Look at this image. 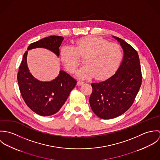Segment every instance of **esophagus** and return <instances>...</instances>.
I'll return each mask as SVG.
<instances>
[{"label":"esophagus","instance_id":"obj_1","mask_svg":"<svg viewBox=\"0 0 160 160\" xmlns=\"http://www.w3.org/2000/svg\"><path fill=\"white\" fill-rule=\"evenodd\" d=\"M82 84H84V82L81 81H78V82H77V85H78V86H81V85H82Z\"/></svg>","mask_w":160,"mask_h":160}]
</instances>
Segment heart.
<instances>
[{
    "instance_id": "b5f03b06",
    "label": "heart",
    "mask_w": 160,
    "mask_h": 160,
    "mask_svg": "<svg viewBox=\"0 0 160 160\" xmlns=\"http://www.w3.org/2000/svg\"><path fill=\"white\" fill-rule=\"evenodd\" d=\"M61 58L66 68L75 72L80 64L79 57H84V66L79 70L77 76L89 78L93 76L103 79L112 75L119 67L122 58L121 46L95 36H88L76 41L74 46L62 48Z\"/></svg>"
}]
</instances>
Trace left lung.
I'll list each match as a JSON object with an SVG mask.
<instances>
[{
  "label": "left lung",
  "instance_id": "8db88e82",
  "mask_svg": "<svg viewBox=\"0 0 160 160\" xmlns=\"http://www.w3.org/2000/svg\"><path fill=\"white\" fill-rule=\"evenodd\" d=\"M113 38L123 49L122 63L112 77L100 82L92 83L89 98L93 113L104 119L116 118L132 106L142 79L137 51L122 39Z\"/></svg>",
  "mask_w": 160,
  "mask_h": 160
}]
</instances>
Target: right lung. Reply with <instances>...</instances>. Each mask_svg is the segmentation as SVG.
Masks as SVG:
<instances>
[{"mask_svg": "<svg viewBox=\"0 0 160 160\" xmlns=\"http://www.w3.org/2000/svg\"><path fill=\"white\" fill-rule=\"evenodd\" d=\"M63 39L62 36H48L31 44L28 50L45 48L58 57L59 47ZM27 54L28 51H26L17 74L19 89L23 100L31 110L39 115L47 116L55 114L67 101L77 81L62 70L51 81L38 80L29 72L27 65Z\"/></svg>", "mask_w": 160, "mask_h": 160, "instance_id": "right-lung-1", "label": "right lung"}]
</instances>
